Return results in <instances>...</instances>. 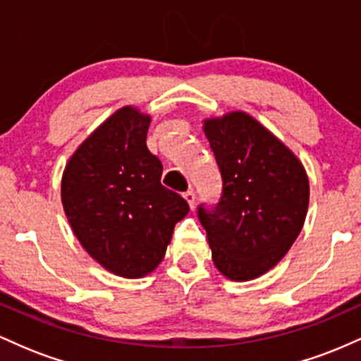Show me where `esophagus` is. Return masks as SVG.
I'll return each mask as SVG.
<instances>
[{"label": "esophagus", "mask_w": 361, "mask_h": 361, "mask_svg": "<svg viewBox=\"0 0 361 361\" xmlns=\"http://www.w3.org/2000/svg\"><path fill=\"white\" fill-rule=\"evenodd\" d=\"M183 198H185L186 202H188L190 209H193V207H195V193L192 192V190H188V192H185V193H183Z\"/></svg>", "instance_id": "34e87169"}]
</instances>
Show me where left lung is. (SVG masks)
I'll use <instances>...</instances> for the list:
<instances>
[{"instance_id": "obj_1", "label": "left lung", "mask_w": 361, "mask_h": 361, "mask_svg": "<svg viewBox=\"0 0 361 361\" xmlns=\"http://www.w3.org/2000/svg\"><path fill=\"white\" fill-rule=\"evenodd\" d=\"M204 132L224 181L212 212L198 207L212 261L229 280L258 279L304 227L309 176L299 157L246 111L204 118Z\"/></svg>"}]
</instances>
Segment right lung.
<instances>
[{
    "mask_svg": "<svg viewBox=\"0 0 361 361\" xmlns=\"http://www.w3.org/2000/svg\"><path fill=\"white\" fill-rule=\"evenodd\" d=\"M151 115L122 106L80 144L66 164L61 200L74 235L105 270L142 279L157 268L185 198L161 185L163 164L146 146Z\"/></svg>",
    "mask_w": 361,
    "mask_h": 361,
    "instance_id": "right-lung-1",
    "label": "right lung"
}]
</instances>
